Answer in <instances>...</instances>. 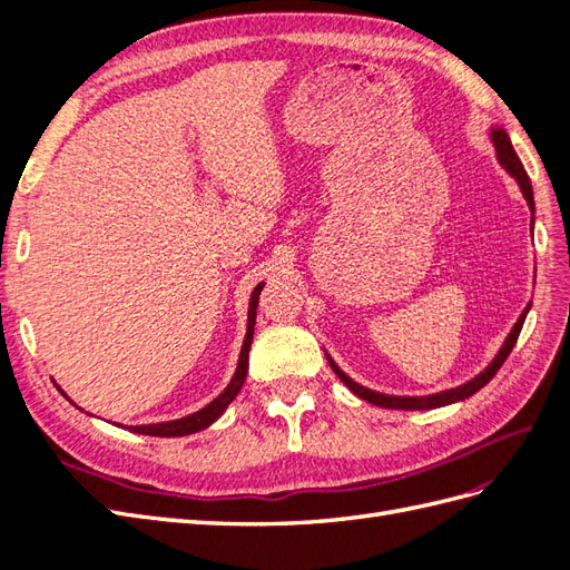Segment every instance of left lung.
Here are the masks:
<instances>
[{
    "instance_id": "1",
    "label": "left lung",
    "mask_w": 570,
    "mask_h": 570,
    "mask_svg": "<svg viewBox=\"0 0 570 570\" xmlns=\"http://www.w3.org/2000/svg\"><path fill=\"white\" fill-rule=\"evenodd\" d=\"M492 142H494V149H497L499 164H502V166L509 170V174L515 178V183L521 185V193H523V197H525L530 209L534 212L532 185H530V178H528V174H525V168H523L521 159L515 157V151H513V147H511V140H509V135H507L502 128H494V130H492ZM528 308H530V306H525V312L521 314L519 323L513 325V331L509 333V337H507V342H504V347L499 350V354L494 356L492 364H490L485 371H482L480 375H475L473 381L463 383V385H459V387H454V390H444V392L428 394V396H392V394H381V392H373V390H368V387H364V385L354 383L347 373L340 371V366L335 364V361H333L331 356H327V364H331V368L335 371V375H337L340 381H342L344 385H347L356 396H361V400H366V402H371V404H375V406L404 409V411L446 406V404H454V402H461V400H469L471 394H475L480 387H485V385L492 381L494 373H497L499 368H502L507 356L511 354L515 340H519V335H521V327H523V321H525V316H528Z\"/></svg>"
}]
</instances>
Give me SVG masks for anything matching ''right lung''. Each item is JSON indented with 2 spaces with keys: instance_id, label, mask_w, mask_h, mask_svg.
<instances>
[{
  "instance_id": "add662e5",
  "label": "right lung",
  "mask_w": 570,
  "mask_h": 570,
  "mask_svg": "<svg viewBox=\"0 0 570 570\" xmlns=\"http://www.w3.org/2000/svg\"><path fill=\"white\" fill-rule=\"evenodd\" d=\"M264 283H258L252 292V299H249V316H247V335H245V344H243V352H239V361H237V371L233 375L230 385L223 390L212 404H206L202 411L197 413H189L185 419L178 421H168V423H154V425H135L130 428L132 433H140V435H154V438H183V435H193L199 433V430L209 428L223 411L228 409V404L235 400L239 387H243L245 377H247V368H249V347H252V340H254V323H256V304H258V295H262Z\"/></svg>"
}]
</instances>
